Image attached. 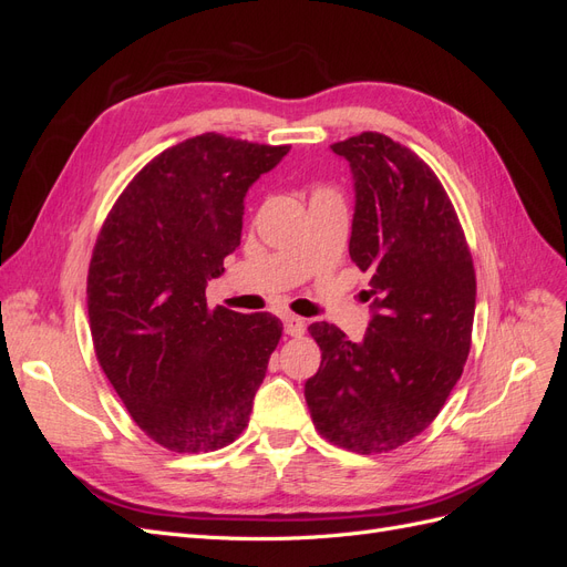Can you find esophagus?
Instances as JSON below:
<instances>
[{"mask_svg": "<svg viewBox=\"0 0 567 567\" xmlns=\"http://www.w3.org/2000/svg\"><path fill=\"white\" fill-rule=\"evenodd\" d=\"M284 326H286V333L293 338L305 333V319H300L298 315H284Z\"/></svg>", "mask_w": 567, "mask_h": 567, "instance_id": "esophagus-1", "label": "esophagus"}]
</instances>
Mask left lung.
<instances>
[{
  "label": "left lung",
  "mask_w": 567,
  "mask_h": 567,
  "mask_svg": "<svg viewBox=\"0 0 567 567\" xmlns=\"http://www.w3.org/2000/svg\"><path fill=\"white\" fill-rule=\"evenodd\" d=\"M352 167V262L371 274L362 342L315 321L321 350L305 400L321 437L357 454L402 447L435 421L471 352L475 269L442 182L381 132L331 144Z\"/></svg>",
  "instance_id": "left-lung-1"
}]
</instances>
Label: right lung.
Returning <instances> with one entry per match:
<instances>
[{
    "label": "right lung",
    "mask_w": 567,
    "mask_h": 567,
    "mask_svg": "<svg viewBox=\"0 0 567 567\" xmlns=\"http://www.w3.org/2000/svg\"><path fill=\"white\" fill-rule=\"evenodd\" d=\"M288 148L192 136L134 175L99 231L94 352L134 423L169 452L221 450L248 425L284 323L208 307L205 284L241 244L248 186Z\"/></svg>",
    "instance_id": "1"
}]
</instances>
